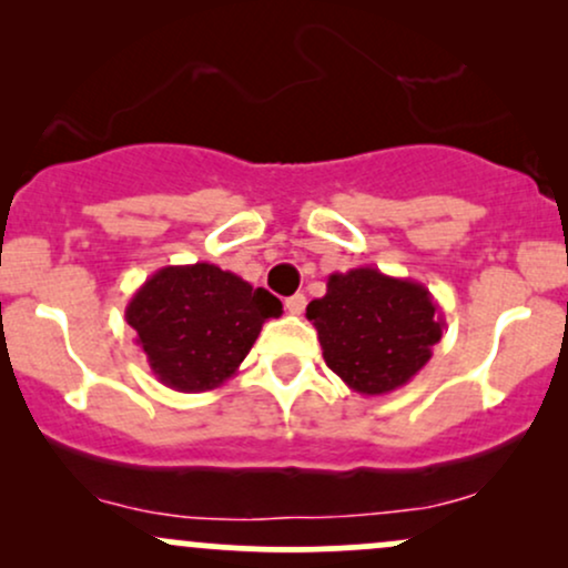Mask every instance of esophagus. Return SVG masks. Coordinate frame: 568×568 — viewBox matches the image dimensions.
I'll return each mask as SVG.
<instances>
[{
    "mask_svg": "<svg viewBox=\"0 0 568 568\" xmlns=\"http://www.w3.org/2000/svg\"><path fill=\"white\" fill-rule=\"evenodd\" d=\"M306 306V296L304 293H293V296L285 298V310L291 312V315H302Z\"/></svg>",
    "mask_w": 568,
    "mask_h": 568,
    "instance_id": "esophagus-1",
    "label": "esophagus"
}]
</instances>
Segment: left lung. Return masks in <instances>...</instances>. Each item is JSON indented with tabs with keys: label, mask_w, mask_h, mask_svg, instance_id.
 Wrapping results in <instances>:
<instances>
[{
	"label": "left lung",
	"mask_w": 568,
	"mask_h": 568,
	"mask_svg": "<svg viewBox=\"0 0 568 568\" xmlns=\"http://www.w3.org/2000/svg\"><path fill=\"white\" fill-rule=\"evenodd\" d=\"M325 366L355 393H395L427 366L446 321L425 285L374 266L334 272L306 306Z\"/></svg>",
	"instance_id": "obj_1"
}]
</instances>
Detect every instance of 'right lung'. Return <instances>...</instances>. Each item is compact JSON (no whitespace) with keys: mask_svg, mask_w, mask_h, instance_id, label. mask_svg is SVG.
I'll use <instances>...</instances> for the list:
<instances>
[{"mask_svg":"<svg viewBox=\"0 0 568 568\" xmlns=\"http://www.w3.org/2000/svg\"><path fill=\"white\" fill-rule=\"evenodd\" d=\"M277 315L283 304L270 291L207 262L162 266L125 306L152 374L179 393L232 379L262 325Z\"/></svg>","mask_w":568,"mask_h":568,"instance_id":"right-lung-1","label":"right lung"}]
</instances>
